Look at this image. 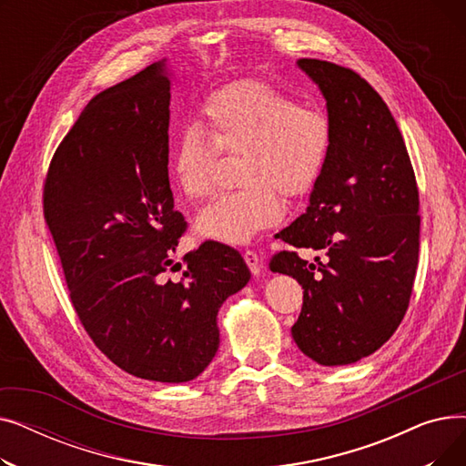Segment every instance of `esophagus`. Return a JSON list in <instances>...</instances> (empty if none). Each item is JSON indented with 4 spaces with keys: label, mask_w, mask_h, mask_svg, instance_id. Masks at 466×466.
Wrapping results in <instances>:
<instances>
[{
    "label": "esophagus",
    "mask_w": 466,
    "mask_h": 466,
    "mask_svg": "<svg viewBox=\"0 0 466 466\" xmlns=\"http://www.w3.org/2000/svg\"><path fill=\"white\" fill-rule=\"evenodd\" d=\"M243 258H246V262H248L253 276H260L262 274V268L264 266H262V258L257 255V251H253V249L243 251Z\"/></svg>",
    "instance_id": "34e87169"
}]
</instances>
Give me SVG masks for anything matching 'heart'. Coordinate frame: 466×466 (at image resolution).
<instances>
[{"label":"heart","instance_id":"b5f03b06","mask_svg":"<svg viewBox=\"0 0 466 466\" xmlns=\"http://www.w3.org/2000/svg\"><path fill=\"white\" fill-rule=\"evenodd\" d=\"M200 127H183L169 147L167 169L188 200L215 190L218 155H239L234 192L220 194L196 217L200 238L246 243L283 217L287 198H300L319 179L332 147L330 116L299 104L279 88L243 79L215 90Z\"/></svg>","mask_w":466,"mask_h":466}]
</instances>
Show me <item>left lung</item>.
I'll return each instance as SVG.
<instances>
[{
  "label": "left lung",
  "mask_w": 466,
  "mask_h": 466,
  "mask_svg": "<svg viewBox=\"0 0 466 466\" xmlns=\"http://www.w3.org/2000/svg\"><path fill=\"white\" fill-rule=\"evenodd\" d=\"M299 66L327 97L332 147L306 213L278 238L327 258L315 266L278 251L270 270L304 289L290 329L300 351L325 366L351 364L380 350L406 315L420 260V188L404 137L370 83L327 60Z\"/></svg>",
  "instance_id": "obj_1"
}]
</instances>
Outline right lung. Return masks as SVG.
<instances>
[{"label": "right lung", "instance_id": "1", "mask_svg": "<svg viewBox=\"0 0 466 466\" xmlns=\"http://www.w3.org/2000/svg\"><path fill=\"white\" fill-rule=\"evenodd\" d=\"M167 127L162 64L92 97L48 164L43 217L94 346L136 378L183 383L215 357L217 311L251 272L238 251L204 241L183 257L179 281L164 279L187 230Z\"/></svg>", "mask_w": 466, "mask_h": 466}]
</instances>
